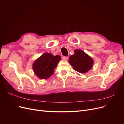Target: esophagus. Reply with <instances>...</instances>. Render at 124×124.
I'll return each instance as SVG.
<instances>
[{
	"label": "esophagus",
	"instance_id": "34e87169",
	"mask_svg": "<svg viewBox=\"0 0 124 124\" xmlns=\"http://www.w3.org/2000/svg\"><path fill=\"white\" fill-rule=\"evenodd\" d=\"M62 59L64 60V61H67L68 60V57H67V56H63Z\"/></svg>",
	"mask_w": 124,
	"mask_h": 124
}]
</instances>
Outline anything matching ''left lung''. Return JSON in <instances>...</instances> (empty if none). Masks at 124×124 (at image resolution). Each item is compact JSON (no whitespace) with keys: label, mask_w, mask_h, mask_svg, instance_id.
<instances>
[{"label":"left lung","mask_w":124,"mask_h":124,"mask_svg":"<svg viewBox=\"0 0 124 124\" xmlns=\"http://www.w3.org/2000/svg\"><path fill=\"white\" fill-rule=\"evenodd\" d=\"M69 62L74 70L81 73L88 72L93 64L92 57L81 50H76L69 57Z\"/></svg>","instance_id":"obj_1"}]
</instances>
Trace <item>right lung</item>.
Here are the masks:
<instances>
[{
	"label": "right lung",
	"mask_w": 124,
	"mask_h": 124,
	"mask_svg": "<svg viewBox=\"0 0 124 124\" xmlns=\"http://www.w3.org/2000/svg\"><path fill=\"white\" fill-rule=\"evenodd\" d=\"M61 56H54L51 53H45L36 59L32 65L35 74L41 79H47L54 73Z\"/></svg>",
	"instance_id": "obj_1"
}]
</instances>
